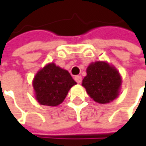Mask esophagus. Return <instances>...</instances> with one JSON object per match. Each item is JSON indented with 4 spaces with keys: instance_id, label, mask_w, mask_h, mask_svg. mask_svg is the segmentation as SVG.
<instances>
[{
    "instance_id": "obj_1",
    "label": "esophagus",
    "mask_w": 146,
    "mask_h": 146,
    "mask_svg": "<svg viewBox=\"0 0 146 146\" xmlns=\"http://www.w3.org/2000/svg\"><path fill=\"white\" fill-rule=\"evenodd\" d=\"M74 79H75V81H76L78 84H80V83L82 82V77L79 76V75L75 76V77H74Z\"/></svg>"
}]
</instances>
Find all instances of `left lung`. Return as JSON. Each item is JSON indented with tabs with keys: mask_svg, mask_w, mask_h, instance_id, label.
<instances>
[{
	"mask_svg": "<svg viewBox=\"0 0 146 146\" xmlns=\"http://www.w3.org/2000/svg\"><path fill=\"white\" fill-rule=\"evenodd\" d=\"M86 72L82 85L95 102L106 104L117 97L122 80L114 68L106 62H96L91 63Z\"/></svg>",
	"mask_w": 146,
	"mask_h": 146,
	"instance_id": "left-lung-1",
	"label": "left lung"
}]
</instances>
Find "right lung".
<instances>
[{"label": "right lung", "instance_id": "right-lung-1", "mask_svg": "<svg viewBox=\"0 0 146 146\" xmlns=\"http://www.w3.org/2000/svg\"><path fill=\"white\" fill-rule=\"evenodd\" d=\"M74 84L76 82L70 73L54 63L46 65L36 74L33 82L36 100L40 104L49 106L61 104Z\"/></svg>", "mask_w": 146, "mask_h": 146}]
</instances>
